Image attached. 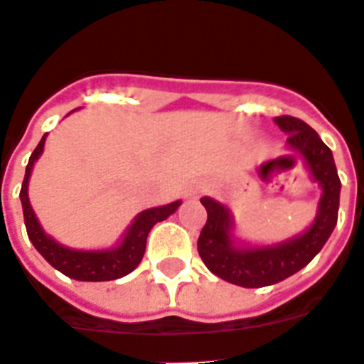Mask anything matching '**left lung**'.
Instances as JSON below:
<instances>
[{"instance_id":"left-lung-1","label":"left lung","mask_w":364,"mask_h":364,"mask_svg":"<svg viewBox=\"0 0 364 364\" xmlns=\"http://www.w3.org/2000/svg\"><path fill=\"white\" fill-rule=\"evenodd\" d=\"M276 125L287 132V145L304 156L315 182L322 188L318 213L306 234L274 247L235 248L230 239L232 219L223 204L200 198L208 220L198 235L197 248L204 265L215 276L241 287H267L293 276L321 252L333 232L338 217L341 180L333 154L306 121L293 116L274 117Z\"/></svg>"}]
</instances>
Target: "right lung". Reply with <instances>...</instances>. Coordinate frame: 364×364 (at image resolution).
Listing matches in <instances>:
<instances>
[{
  "instance_id": "add662e5",
  "label": "right lung",
  "mask_w": 364,
  "mask_h": 364,
  "mask_svg": "<svg viewBox=\"0 0 364 364\" xmlns=\"http://www.w3.org/2000/svg\"><path fill=\"white\" fill-rule=\"evenodd\" d=\"M46 136L48 134H43L38 147L34 149L33 154H31L29 164L26 167V178H23L20 191L23 220H26L27 235H29L31 243L46 257L49 265L55 267L62 274H66L68 278L79 279V282H110V279L123 278V276L134 271L141 262L145 254V245H147V235L152 226L167 219L171 213H175L176 208L180 206V200L167 204V206L151 208V210L139 213L134 223L130 225L129 232L125 234L119 247L114 248V250L85 252V250H71V248L62 247L57 241H53L51 237L43 234L42 226L36 220V215H34L33 208L29 204V197H27L31 171H33L34 161L38 160V156L42 154Z\"/></svg>"
}]
</instances>
